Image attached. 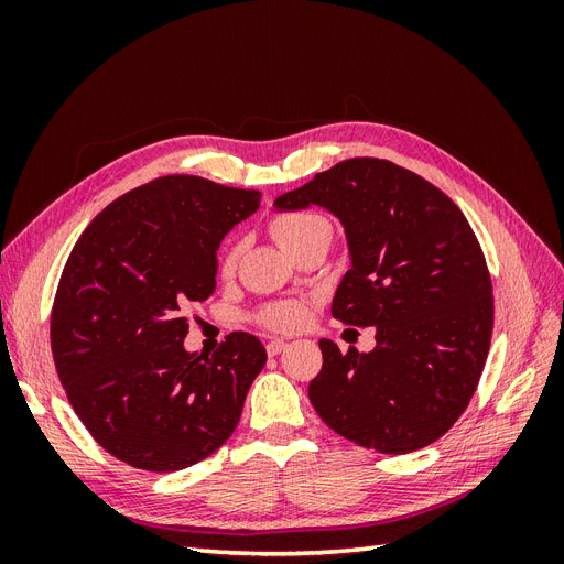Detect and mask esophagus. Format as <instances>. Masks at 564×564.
<instances>
[{
  "label": "esophagus",
  "mask_w": 564,
  "mask_h": 564,
  "mask_svg": "<svg viewBox=\"0 0 564 564\" xmlns=\"http://www.w3.org/2000/svg\"><path fill=\"white\" fill-rule=\"evenodd\" d=\"M284 348H286V340H282V338H272V340H268V346H265V350H268L270 357L280 355Z\"/></svg>",
  "instance_id": "obj_1"
}]
</instances>
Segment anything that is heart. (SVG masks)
I'll return each mask as SVG.
<instances>
[{"mask_svg": "<svg viewBox=\"0 0 564 564\" xmlns=\"http://www.w3.org/2000/svg\"><path fill=\"white\" fill-rule=\"evenodd\" d=\"M272 237L280 242L284 251H294L305 240H311L319 230H332L329 220L315 216V214H282L270 224ZM237 263V247H230L224 256H220V272H232ZM305 319V311L301 303L282 301L272 303L261 311V322L270 329L278 332H292L301 327Z\"/></svg>", "mask_w": 564, "mask_h": 564, "instance_id": "b5f03b06", "label": "heart"}]
</instances>
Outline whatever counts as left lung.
I'll return each instance as SVG.
<instances>
[{
	"instance_id": "obj_1",
	"label": "left lung",
	"mask_w": 564,
	"mask_h": 564,
	"mask_svg": "<svg viewBox=\"0 0 564 564\" xmlns=\"http://www.w3.org/2000/svg\"><path fill=\"white\" fill-rule=\"evenodd\" d=\"M311 207L346 232L350 270L332 315L377 329L369 352L319 340L315 412L373 452L431 445L464 414L491 340V280L466 216L425 178L377 158L338 162L275 199V212Z\"/></svg>"
}]
</instances>
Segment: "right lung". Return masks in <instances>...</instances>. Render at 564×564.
Returning a JSON list of instances; mask_svg holds the SVG:
<instances>
[{
	"mask_svg": "<svg viewBox=\"0 0 564 564\" xmlns=\"http://www.w3.org/2000/svg\"><path fill=\"white\" fill-rule=\"evenodd\" d=\"M259 207V191L162 176L108 204L67 259L51 313L56 371L124 464L181 470L237 429L265 348L235 332L212 357L187 352L183 311L214 294L220 242Z\"/></svg>",
	"mask_w": 564,
	"mask_h": 564,
	"instance_id": "1",
	"label": "right lung"
}]
</instances>
